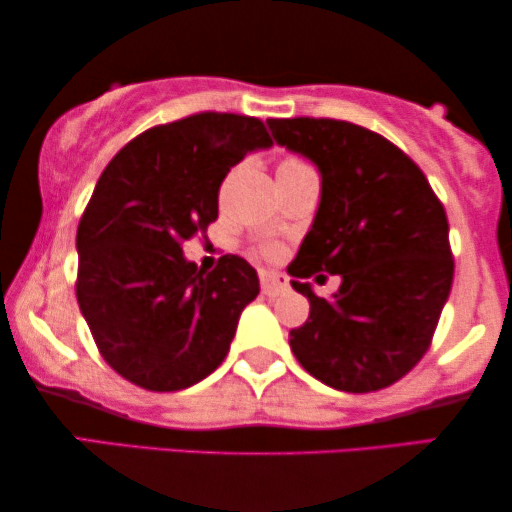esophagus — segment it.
Instances as JSON below:
<instances>
[{
    "label": "esophagus",
    "instance_id": "obj_1",
    "mask_svg": "<svg viewBox=\"0 0 512 512\" xmlns=\"http://www.w3.org/2000/svg\"><path fill=\"white\" fill-rule=\"evenodd\" d=\"M260 283H262V293L269 297H276L288 290V281L283 274H274V271H262L260 274Z\"/></svg>",
    "mask_w": 512,
    "mask_h": 512
}]
</instances>
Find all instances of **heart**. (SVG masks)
<instances>
[{"instance_id":"heart-1","label":"heart","mask_w":512,"mask_h":512,"mask_svg":"<svg viewBox=\"0 0 512 512\" xmlns=\"http://www.w3.org/2000/svg\"><path fill=\"white\" fill-rule=\"evenodd\" d=\"M304 163H302V160H297V158H286V160H283V163L281 165H278V167H302ZM271 252H278L276 248H271Z\"/></svg>"}]
</instances>
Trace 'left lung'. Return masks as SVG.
Segmentation results:
<instances>
[{
  "label": "left lung",
  "instance_id": "1",
  "mask_svg": "<svg viewBox=\"0 0 512 512\" xmlns=\"http://www.w3.org/2000/svg\"><path fill=\"white\" fill-rule=\"evenodd\" d=\"M267 125L276 144L321 172L319 210L288 267L290 286L309 300L290 349L335 390L390 387L428 352L449 300L454 255L444 205L409 155L371 129L331 118ZM316 270L343 278L331 301L303 281Z\"/></svg>",
  "mask_w": 512,
  "mask_h": 512
}]
</instances>
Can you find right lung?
Masks as SVG:
<instances>
[{
	"instance_id": "right-lung-1",
	"label": "right lung",
	"mask_w": 512,
	"mask_h": 512,
	"mask_svg": "<svg viewBox=\"0 0 512 512\" xmlns=\"http://www.w3.org/2000/svg\"><path fill=\"white\" fill-rule=\"evenodd\" d=\"M269 146L262 120L208 111L146 129L101 172L77 226L75 293L101 357L129 383L177 392L224 361L260 278L238 255L198 269L181 245L217 219L231 167Z\"/></svg>"
}]
</instances>
